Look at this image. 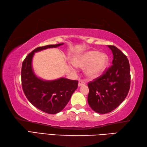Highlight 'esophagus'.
<instances>
[{"label":"esophagus","instance_id":"34e87169","mask_svg":"<svg viewBox=\"0 0 147 147\" xmlns=\"http://www.w3.org/2000/svg\"><path fill=\"white\" fill-rule=\"evenodd\" d=\"M85 85V82H83V80H79V83H78V86H83Z\"/></svg>","mask_w":147,"mask_h":147}]
</instances>
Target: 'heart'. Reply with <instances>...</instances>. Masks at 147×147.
Here are the masks:
<instances>
[{
  "instance_id": "1",
  "label": "heart",
  "mask_w": 147,
  "mask_h": 147,
  "mask_svg": "<svg viewBox=\"0 0 147 147\" xmlns=\"http://www.w3.org/2000/svg\"><path fill=\"white\" fill-rule=\"evenodd\" d=\"M109 61L107 54L96 51L86 52L73 59L76 67L86 68L85 74L89 80H94L100 76L107 67Z\"/></svg>"
}]
</instances>
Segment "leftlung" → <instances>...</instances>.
Returning a JSON list of instances; mask_svg holds the SVG:
<instances>
[{
	"label": "left lung",
	"instance_id": "obj_1",
	"mask_svg": "<svg viewBox=\"0 0 147 147\" xmlns=\"http://www.w3.org/2000/svg\"><path fill=\"white\" fill-rule=\"evenodd\" d=\"M108 47L113 54L112 65L88 84V104L98 114H107L117 108L126 98L130 88L128 59L116 47Z\"/></svg>",
	"mask_w": 147,
	"mask_h": 147
}]
</instances>
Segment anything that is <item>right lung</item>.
I'll return each instance as SVG.
<instances>
[{"mask_svg":"<svg viewBox=\"0 0 147 147\" xmlns=\"http://www.w3.org/2000/svg\"><path fill=\"white\" fill-rule=\"evenodd\" d=\"M63 44L39 47L30 53L22 64L21 82L24 95L35 107L51 114H57L65 107L77 89L78 82L64 78L52 81L40 78L33 71L32 59L35 52Z\"/></svg>","mask_w":147,"mask_h":147,"instance_id":"right-lung-1","label":"right lung"}]
</instances>
